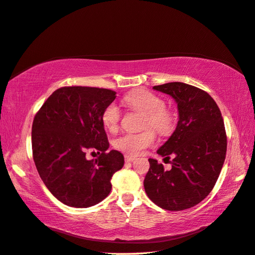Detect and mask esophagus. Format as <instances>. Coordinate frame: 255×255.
Masks as SVG:
<instances>
[{
    "instance_id": "1",
    "label": "esophagus",
    "mask_w": 255,
    "mask_h": 255,
    "mask_svg": "<svg viewBox=\"0 0 255 255\" xmlns=\"http://www.w3.org/2000/svg\"><path fill=\"white\" fill-rule=\"evenodd\" d=\"M135 159L134 156H131V155H125V161L129 162V161H133Z\"/></svg>"
}]
</instances>
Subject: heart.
I'll return each instance as SVG.
<instances>
[{
	"label": "heart",
	"instance_id": "heart-1",
	"mask_svg": "<svg viewBox=\"0 0 255 255\" xmlns=\"http://www.w3.org/2000/svg\"><path fill=\"white\" fill-rule=\"evenodd\" d=\"M126 106L133 111L144 113L143 128L151 127L160 134H168L173 129V116L165 108V101L157 95L146 89H136L124 97ZM103 126L110 132H114L119 128L121 122V111L115 103H111L103 110L101 115ZM155 133L152 129H146L138 133H126L115 140L114 145L120 151L139 155L145 148L153 145Z\"/></svg>",
	"mask_w": 255,
	"mask_h": 255
}]
</instances>
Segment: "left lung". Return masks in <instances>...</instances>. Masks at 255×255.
Wrapping results in <instances>:
<instances>
[{"label":"left lung","mask_w":255,"mask_h":255,"mask_svg":"<svg viewBox=\"0 0 255 255\" xmlns=\"http://www.w3.org/2000/svg\"><path fill=\"white\" fill-rule=\"evenodd\" d=\"M178 104L177 128L157 154L172 168L149 158L144 190L155 205L170 211L196 206L210 194L223 167L227 139L221 111L211 96L192 85L173 82L153 87Z\"/></svg>","instance_id":"left-lung-1"}]
</instances>
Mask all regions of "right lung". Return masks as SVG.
Returning <instances> with one entry per match:
<instances>
[{"instance_id": "add662e5", "label": "right lung", "mask_w": 255, "mask_h": 255, "mask_svg": "<svg viewBox=\"0 0 255 255\" xmlns=\"http://www.w3.org/2000/svg\"><path fill=\"white\" fill-rule=\"evenodd\" d=\"M113 90L71 86L55 90L36 113L32 125V152L42 181L62 204L88 208L99 204L112 188L111 179L124 166L121 152L110 144L101 122L112 103ZM97 149L95 161L86 152Z\"/></svg>"}]
</instances>
